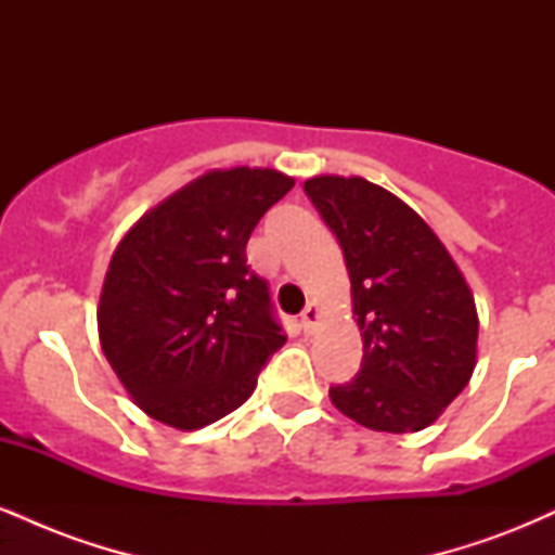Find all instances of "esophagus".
Here are the masks:
<instances>
[{
  "label": "esophagus",
  "instance_id": "34e87169",
  "mask_svg": "<svg viewBox=\"0 0 555 555\" xmlns=\"http://www.w3.org/2000/svg\"><path fill=\"white\" fill-rule=\"evenodd\" d=\"M318 318H321V313H318L315 305H308V308L302 310V315H299V328H302L305 334H313L318 326Z\"/></svg>",
  "mask_w": 555,
  "mask_h": 555
}]
</instances>
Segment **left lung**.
Segmentation results:
<instances>
[{"mask_svg":"<svg viewBox=\"0 0 555 555\" xmlns=\"http://www.w3.org/2000/svg\"><path fill=\"white\" fill-rule=\"evenodd\" d=\"M305 193L339 240L362 331L360 371L328 388L331 401L371 430L428 428L473 378V292L433 229L388 190L313 177Z\"/></svg>","mask_w":555,"mask_h":555,"instance_id":"left-lung-1","label":"left lung"}]
</instances>
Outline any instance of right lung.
Listing matches in <instances>:
<instances>
[{"label": "right lung", "instance_id": "right-lung-1", "mask_svg": "<svg viewBox=\"0 0 555 555\" xmlns=\"http://www.w3.org/2000/svg\"><path fill=\"white\" fill-rule=\"evenodd\" d=\"M292 188L295 180L273 169L208 171L117 245L101 289L99 336L145 415L195 430L256 391L286 336L245 245Z\"/></svg>", "mask_w": 555, "mask_h": 555}]
</instances>
